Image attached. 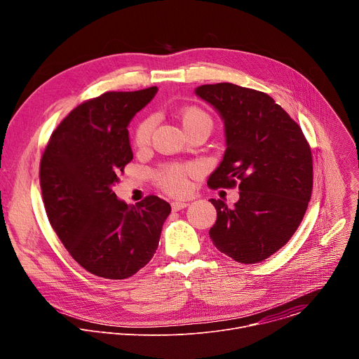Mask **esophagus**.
Segmentation results:
<instances>
[{"instance_id":"esophagus-1","label":"esophagus","mask_w":359,"mask_h":359,"mask_svg":"<svg viewBox=\"0 0 359 359\" xmlns=\"http://www.w3.org/2000/svg\"><path fill=\"white\" fill-rule=\"evenodd\" d=\"M187 206H189V203H186V201H173L172 203V210L173 212H179V210L186 209Z\"/></svg>"}]
</instances>
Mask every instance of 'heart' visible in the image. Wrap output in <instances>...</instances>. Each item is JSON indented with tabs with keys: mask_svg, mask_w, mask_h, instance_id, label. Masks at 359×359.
I'll return each mask as SVG.
<instances>
[{
	"mask_svg": "<svg viewBox=\"0 0 359 359\" xmlns=\"http://www.w3.org/2000/svg\"><path fill=\"white\" fill-rule=\"evenodd\" d=\"M177 118L187 135L197 130H208L213 128V118L209 112L197 105H184L177 111ZM155 129V119L151 116L143 118L135 128L133 143L137 149L149 146ZM194 173V168L186 165H168L158 170V184L169 194L180 196L189 190V176Z\"/></svg>",
	"mask_w": 359,
	"mask_h": 359,
	"instance_id": "heart-1",
	"label": "heart"
}]
</instances>
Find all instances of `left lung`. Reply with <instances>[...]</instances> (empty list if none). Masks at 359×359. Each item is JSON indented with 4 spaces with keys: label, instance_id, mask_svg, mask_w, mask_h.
Returning <instances> with one entry per match:
<instances>
[{
    "label": "left lung",
    "instance_id": "left-lung-1",
    "mask_svg": "<svg viewBox=\"0 0 359 359\" xmlns=\"http://www.w3.org/2000/svg\"><path fill=\"white\" fill-rule=\"evenodd\" d=\"M196 93L220 114L226 151L210 175V189H233L234 208L212 198L217 220L209 234L216 248L243 264L260 263L288 243L309 208L313 153L298 123L260 90L222 82Z\"/></svg>",
    "mask_w": 359,
    "mask_h": 359
}]
</instances>
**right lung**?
I'll list each match as a JSON object with an SVG mask.
<instances>
[{"label": "right lung", "mask_w": 359, "mask_h": 359, "mask_svg": "<svg viewBox=\"0 0 359 359\" xmlns=\"http://www.w3.org/2000/svg\"><path fill=\"white\" fill-rule=\"evenodd\" d=\"M158 92H105L72 109L50 135L39 163L48 220L86 271L125 280L156 252L170 204L146 196L136 206L112 186L133 159L128 125Z\"/></svg>", "instance_id": "1"}]
</instances>
